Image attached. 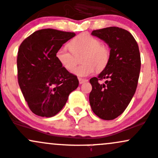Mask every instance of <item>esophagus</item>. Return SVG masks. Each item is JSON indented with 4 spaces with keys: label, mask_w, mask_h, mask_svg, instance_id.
Segmentation results:
<instances>
[{
    "label": "esophagus",
    "mask_w": 158,
    "mask_h": 158,
    "mask_svg": "<svg viewBox=\"0 0 158 158\" xmlns=\"http://www.w3.org/2000/svg\"><path fill=\"white\" fill-rule=\"evenodd\" d=\"M79 84H82V83H84V82H88V80L87 79H81V78H79Z\"/></svg>",
    "instance_id": "34e87169"
}]
</instances>
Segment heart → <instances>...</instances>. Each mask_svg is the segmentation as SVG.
I'll use <instances>...</instances> for the list:
<instances>
[{
    "mask_svg": "<svg viewBox=\"0 0 158 158\" xmlns=\"http://www.w3.org/2000/svg\"><path fill=\"white\" fill-rule=\"evenodd\" d=\"M69 51L60 48L56 53V58L66 70H72L76 63V56L83 54L84 64L75 68L73 73L80 77L88 76L95 72L103 70L108 64L110 57V49L97 38L88 33H82L71 40L68 44Z\"/></svg>",
    "mask_w": 158,
    "mask_h": 158,
    "instance_id": "heart-1",
    "label": "heart"
}]
</instances>
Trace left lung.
Returning a JSON list of instances; mask_svg holds the SVG:
<instances>
[{
    "label": "left lung",
    "instance_id": "left-lung-1",
    "mask_svg": "<svg viewBox=\"0 0 158 158\" xmlns=\"http://www.w3.org/2000/svg\"><path fill=\"white\" fill-rule=\"evenodd\" d=\"M92 35L108 44L110 57L104 70L89 81L92 86L89 102L98 117L110 120L123 113L135 94L141 69L140 53L135 39L123 29L112 26L92 31ZM104 78L105 84L99 83Z\"/></svg>",
    "mask_w": 158,
    "mask_h": 158
}]
</instances>
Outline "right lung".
Here are the masks:
<instances>
[{"label":"right lung","instance_id":"obj_1","mask_svg":"<svg viewBox=\"0 0 158 158\" xmlns=\"http://www.w3.org/2000/svg\"><path fill=\"white\" fill-rule=\"evenodd\" d=\"M75 35L74 32L41 29L19 46L18 82L29 109L36 115L55 116L79 86L77 76L64 69L56 58L57 50Z\"/></svg>","mask_w":158,"mask_h":158}]
</instances>
